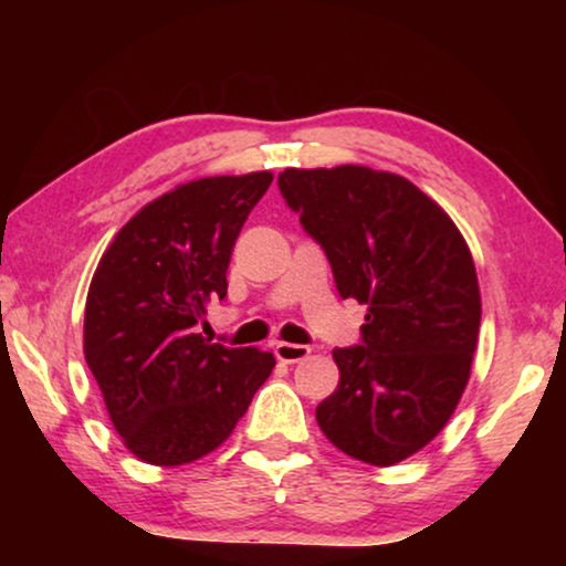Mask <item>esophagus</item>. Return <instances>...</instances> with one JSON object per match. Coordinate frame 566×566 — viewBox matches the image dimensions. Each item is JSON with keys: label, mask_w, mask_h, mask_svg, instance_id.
<instances>
[{"label": "esophagus", "mask_w": 566, "mask_h": 566, "mask_svg": "<svg viewBox=\"0 0 566 566\" xmlns=\"http://www.w3.org/2000/svg\"><path fill=\"white\" fill-rule=\"evenodd\" d=\"M312 347L306 345H293V343H275V358L283 363H298L308 358Z\"/></svg>", "instance_id": "34e87169"}]
</instances>
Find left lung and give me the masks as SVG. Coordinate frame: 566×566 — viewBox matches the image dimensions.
I'll return each mask as SVG.
<instances>
[{
	"label": "left lung",
	"mask_w": 566,
	"mask_h": 566,
	"mask_svg": "<svg viewBox=\"0 0 566 566\" xmlns=\"http://www.w3.org/2000/svg\"><path fill=\"white\" fill-rule=\"evenodd\" d=\"M277 188L327 254L337 293L368 304L360 345L335 347L316 422L339 451L391 467L443 430L471 374L482 301L461 231L405 177L285 169Z\"/></svg>",
	"instance_id": "8db88e82"
}]
</instances>
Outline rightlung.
Returning <instances> with one entry per match:
<instances>
[{
    "instance_id": "1",
    "label": "right lung",
    "mask_w": 566,
    "mask_h": 566,
    "mask_svg": "<svg viewBox=\"0 0 566 566\" xmlns=\"http://www.w3.org/2000/svg\"><path fill=\"white\" fill-rule=\"evenodd\" d=\"M270 172L203 177L144 206L99 260L84 308V358L134 455L180 467L231 436L273 353L198 335L227 298V268Z\"/></svg>"
}]
</instances>
